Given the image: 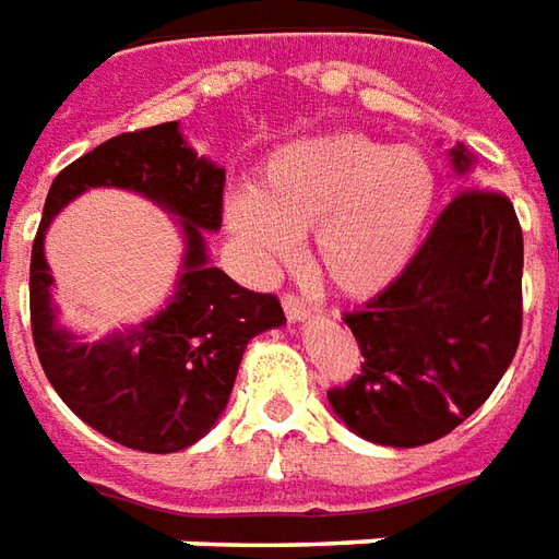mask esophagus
<instances>
[{
	"mask_svg": "<svg viewBox=\"0 0 559 559\" xmlns=\"http://www.w3.org/2000/svg\"><path fill=\"white\" fill-rule=\"evenodd\" d=\"M284 314H287V320L290 323H302V320H308L311 317V308H308V302L305 299H299V296H293V293H284Z\"/></svg>",
	"mask_w": 559,
	"mask_h": 559,
	"instance_id": "1",
	"label": "esophagus"
}]
</instances>
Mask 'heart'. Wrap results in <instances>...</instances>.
I'll return each mask as SVG.
<instances>
[{
	"label": "heart",
	"instance_id": "obj_1",
	"mask_svg": "<svg viewBox=\"0 0 559 559\" xmlns=\"http://www.w3.org/2000/svg\"><path fill=\"white\" fill-rule=\"evenodd\" d=\"M433 200L437 173L416 146L326 134L278 148L257 194L227 200V227L266 269L314 230L317 272L344 296H371L413 260Z\"/></svg>",
	"mask_w": 559,
	"mask_h": 559
}]
</instances>
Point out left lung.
<instances>
[{
	"label": "left lung",
	"instance_id": "1",
	"mask_svg": "<svg viewBox=\"0 0 559 559\" xmlns=\"http://www.w3.org/2000/svg\"><path fill=\"white\" fill-rule=\"evenodd\" d=\"M457 176L473 155L449 148ZM524 236L509 197L464 188L407 269L362 311L344 314L365 362L329 389L338 419L365 440L411 449L455 431L488 401L521 341Z\"/></svg>",
	"mask_w": 559,
	"mask_h": 559
}]
</instances>
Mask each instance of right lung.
Masks as SVG:
<instances>
[{
    "mask_svg": "<svg viewBox=\"0 0 559 559\" xmlns=\"http://www.w3.org/2000/svg\"><path fill=\"white\" fill-rule=\"evenodd\" d=\"M90 187H126L146 195L180 221L186 239L171 302L102 342H83L58 326L43 257L49 221ZM221 197L224 167L200 158L179 122L107 140L68 164L50 185L32 245V338L59 399L114 443L152 455L194 445L227 407L248 341L287 323L272 293L245 290L209 263L206 230H221Z\"/></svg>",
    "mask_w": 559,
    "mask_h": 559,
    "instance_id": "obj_1",
    "label": "right lung"
}]
</instances>
